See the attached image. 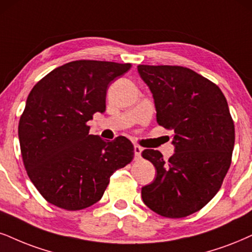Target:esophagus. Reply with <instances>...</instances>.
Listing matches in <instances>:
<instances>
[{"label":"esophagus","mask_w":252,"mask_h":252,"mask_svg":"<svg viewBox=\"0 0 252 252\" xmlns=\"http://www.w3.org/2000/svg\"><path fill=\"white\" fill-rule=\"evenodd\" d=\"M141 152H142V148L140 146H134V155H135V159H139L141 155Z\"/></svg>","instance_id":"34e87169"}]
</instances>
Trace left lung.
<instances>
[{"instance_id": "1", "label": "left lung", "mask_w": 252, "mask_h": 252, "mask_svg": "<svg viewBox=\"0 0 252 252\" xmlns=\"http://www.w3.org/2000/svg\"><path fill=\"white\" fill-rule=\"evenodd\" d=\"M138 72L175 147L168 161L159 151L142 152L157 169L154 181L141 188L142 201L161 216L186 217L215 196L230 167L235 126L228 102L216 84L187 67L139 65Z\"/></svg>"}]
</instances>
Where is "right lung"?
<instances>
[{"label": "right lung", "instance_id": "right-lung-1", "mask_svg": "<svg viewBox=\"0 0 252 252\" xmlns=\"http://www.w3.org/2000/svg\"><path fill=\"white\" fill-rule=\"evenodd\" d=\"M131 64L74 61L52 70L33 86L18 124L28 176L49 203L85 209L102 197L117 169L134 157L132 142H106L90 134L86 123L106 110L112 80Z\"/></svg>", "mask_w": 252, "mask_h": 252}]
</instances>
